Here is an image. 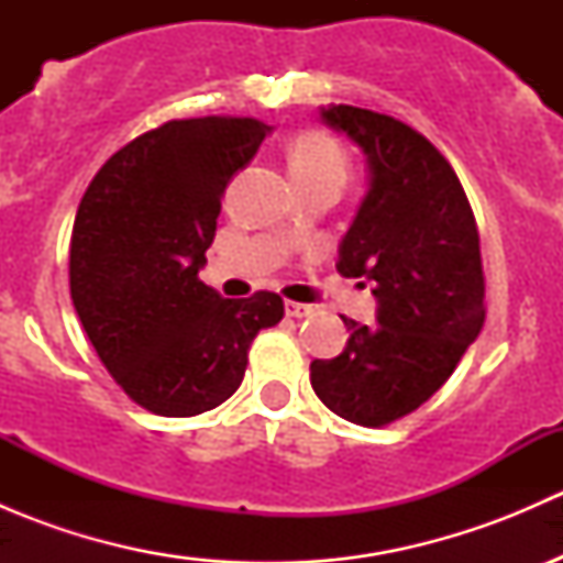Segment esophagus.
Instances as JSON below:
<instances>
[{"label":"esophagus","mask_w":563,"mask_h":563,"mask_svg":"<svg viewBox=\"0 0 563 563\" xmlns=\"http://www.w3.org/2000/svg\"><path fill=\"white\" fill-rule=\"evenodd\" d=\"M286 313L291 318H305L313 313V308L310 305H302V302H286Z\"/></svg>","instance_id":"1"}]
</instances>
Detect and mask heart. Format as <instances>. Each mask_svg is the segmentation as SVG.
I'll use <instances>...</instances> for the list:
<instances>
[{
    "label": "heart",
    "instance_id": "heart-1",
    "mask_svg": "<svg viewBox=\"0 0 563 563\" xmlns=\"http://www.w3.org/2000/svg\"><path fill=\"white\" fill-rule=\"evenodd\" d=\"M288 172L305 192L345 185L351 172L349 150L327 130H305L288 144Z\"/></svg>",
    "mask_w": 563,
    "mask_h": 563
}]
</instances>
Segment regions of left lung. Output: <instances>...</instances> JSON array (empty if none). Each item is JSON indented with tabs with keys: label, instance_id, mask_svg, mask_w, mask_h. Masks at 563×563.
Here are the masks:
<instances>
[{
	"label": "left lung",
	"instance_id": "left-lung-1",
	"mask_svg": "<svg viewBox=\"0 0 563 563\" xmlns=\"http://www.w3.org/2000/svg\"><path fill=\"white\" fill-rule=\"evenodd\" d=\"M321 119L371 168L338 272L371 283L378 323L343 316L349 343L334 360H313L310 384L338 417L384 428L444 387L482 332L479 231L457 174L422 133L354 106L321 108Z\"/></svg>",
	"mask_w": 563,
	"mask_h": 563
}]
</instances>
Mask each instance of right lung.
Here are the masks:
<instances>
[{
  "label": "right lung",
  "instance_id": "1",
  "mask_svg": "<svg viewBox=\"0 0 563 563\" xmlns=\"http://www.w3.org/2000/svg\"><path fill=\"white\" fill-rule=\"evenodd\" d=\"M269 133L250 117L172 119L111 155L78 203L70 297L130 400L196 417L240 389L255 334L283 299H223L201 283L220 198Z\"/></svg>",
  "mask_w": 563,
  "mask_h": 563
}]
</instances>
